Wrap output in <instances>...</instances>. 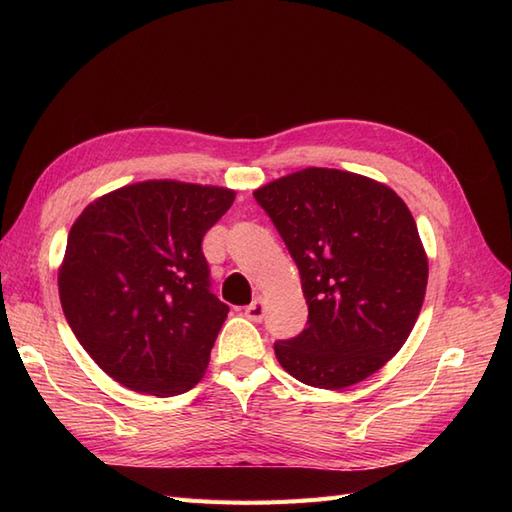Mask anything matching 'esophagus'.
I'll return each instance as SVG.
<instances>
[{
    "instance_id": "1",
    "label": "esophagus",
    "mask_w": 512,
    "mask_h": 512,
    "mask_svg": "<svg viewBox=\"0 0 512 512\" xmlns=\"http://www.w3.org/2000/svg\"><path fill=\"white\" fill-rule=\"evenodd\" d=\"M264 312H266V308H264L262 299H255L253 303H250V306L244 308V317L250 319L253 323H259L264 319Z\"/></svg>"
}]
</instances>
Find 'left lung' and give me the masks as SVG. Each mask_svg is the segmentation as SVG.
Returning <instances> with one entry per match:
<instances>
[{
	"instance_id": "8db88e82",
	"label": "left lung",
	"mask_w": 512,
	"mask_h": 512,
	"mask_svg": "<svg viewBox=\"0 0 512 512\" xmlns=\"http://www.w3.org/2000/svg\"><path fill=\"white\" fill-rule=\"evenodd\" d=\"M253 195L295 259L308 303L306 330L275 343L277 361L312 387L361 383L405 345L427 290L407 204L376 180L321 167Z\"/></svg>"
}]
</instances>
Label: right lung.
Listing matches in <instances>:
<instances>
[{"label": "right lung", "instance_id": "add662e5", "mask_svg": "<svg viewBox=\"0 0 512 512\" xmlns=\"http://www.w3.org/2000/svg\"><path fill=\"white\" fill-rule=\"evenodd\" d=\"M233 200L231 189L147 180L103 195L72 224L61 308L116 383L158 398L200 383L228 314L202 239Z\"/></svg>", "mask_w": 512, "mask_h": 512}]
</instances>
